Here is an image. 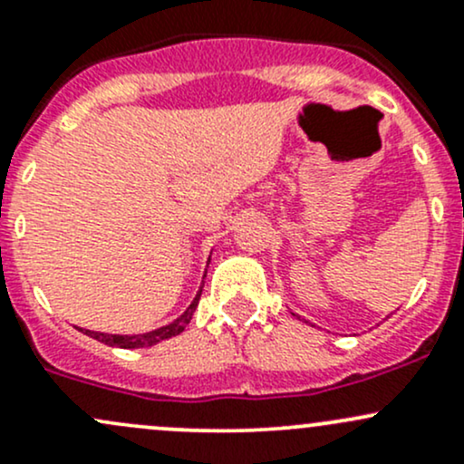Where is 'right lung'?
<instances>
[{
    "label": "right lung",
    "mask_w": 464,
    "mask_h": 464,
    "mask_svg": "<svg viewBox=\"0 0 464 464\" xmlns=\"http://www.w3.org/2000/svg\"><path fill=\"white\" fill-rule=\"evenodd\" d=\"M203 278H206V276H203ZM201 290H203V285H201ZM201 290H198L197 296H194V301L190 303V307H188V310L183 312L181 316L174 318V321L168 323V325L159 327V330H152V332H146V334H132V336H128V334H103V332H91V330H79V332H83L86 336L94 338V341L103 343V345L121 347V350H139V347H152V345H157V343L166 341V338L177 336V334H181L183 330H186V325L190 323L192 314L198 305Z\"/></svg>",
    "instance_id": "obj_1"
}]
</instances>
